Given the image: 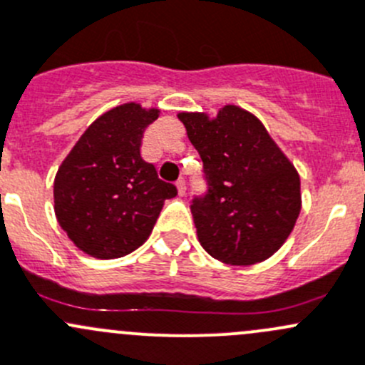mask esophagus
<instances>
[{"label":"esophagus","instance_id":"1","mask_svg":"<svg viewBox=\"0 0 365 365\" xmlns=\"http://www.w3.org/2000/svg\"><path fill=\"white\" fill-rule=\"evenodd\" d=\"M176 189H178V194H180V196H185V190H187V187H185V180L180 178L178 182H176Z\"/></svg>","mask_w":365,"mask_h":365}]
</instances>
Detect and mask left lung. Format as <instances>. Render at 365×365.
Instances as JSON below:
<instances>
[{
	"label": "left lung",
	"mask_w": 365,
	"mask_h": 365,
	"mask_svg": "<svg viewBox=\"0 0 365 365\" xmlns=\"http://www.w3.org/2000/svg\"><path fill=\"white\" fill-rule=\"evenodd\" d=\"M203 160L208 190L190 205L203 250L232 265H251L277 253L302 210L299 175L260 119L235 105L215 118L180 112Z\"/></svg>",
	"instance_id": "1"
}]
</instances>
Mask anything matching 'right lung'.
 Returning <instances> with one entry per match:
<instances>
[{
	"label": "right lung",
	"mask_w": 365,
	"mask_h": 365,
	"mask_svg": "<svg viewBox=\"0 0 365 365\" xmlns=\"http://www.w3.org/2000/svg\"><path fill=\"white\" fill-rule=\"evenodd\" d=\"M158 108L125 103L105 112L56 171L55 215L74 246L94 258H119L146 242L176 187L143 160L144 130Z\"/></svg>",
	"instance_id": "1"
}]
</instances>
